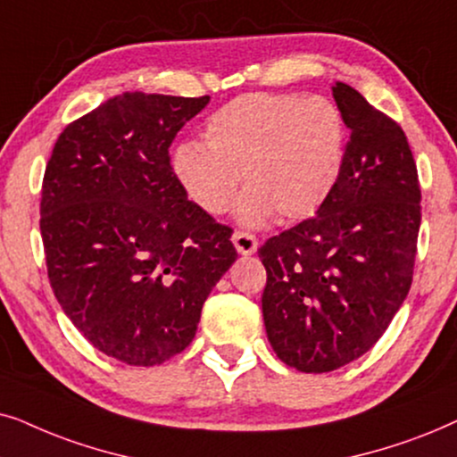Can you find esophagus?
<instances>
[{"mask_svg":"<svg viewBox=\"0 0 457 457\" xmlns=\"http://www.w3.org/2000/svg\"><path fill=\"white\" fill-rule=\"evenodd\" d=\"M232 242H234L236 251H238L240 254H245V257H248V254H254V251H257V246H259L257 238L248 232H236L232 236Z\"/></svg>","mask_w":457,"mask_h":457,"instance_id":"esophagus-1","label":"esophagus"}]
</instances>
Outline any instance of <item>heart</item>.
I'll return each instance as SVG.
<instances>
[{"label":"heart","instance_id":"b5f03b06","mask_svg":"<svg viewBox=\"0 0 457 457\" xmlns=\"http://www.w3.org/2000/svg\"><path fill=\"white\" fill-rule=\"evenodd\" d=\"M345 144L343 114L326 97L246 94L211 114L204 145L187 142L173 152V173L209 215L228 209L242 175V223L261 225L276 212L303 221L337 187Z\"/></svg>","mask_w":457,"mask_h":457}]
</instances>
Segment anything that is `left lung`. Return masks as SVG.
Instances as JSON below:
<instances>
[{"label":"left lung","mask_w":457,"mask_h":457,"mask_svg":"<svg viewBox=\"0 0 457 457\" xmlns=\"http://www.w3.org/2000/svg\"><path fill=\"white\" fill-rule=\"evenodd\" d=\"M332 96L351 137L326 204L259 248L263 321L286 366L332 372L378 343L411 286L420 181L401 127L360 91Z\"/></svg>","instance_id":"obj_1"}]
</instances>
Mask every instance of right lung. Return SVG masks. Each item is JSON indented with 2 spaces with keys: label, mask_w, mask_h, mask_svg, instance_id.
I'll return each mask as SVG.
<instances>
[{
  "label": "right lung",
  "mask_w": 457,
  "mask_h": 457,
  "mask_svg": "<svg viewBox=\"0 0 457 457\" xmlns=\"http://www.w3.org/2000/svg\"><path fill=\"white\" fill-rule=\"evenodd\" d=\"M211 97L127 91L60 133L41 186L52 290L108 357L158 366L192 343L212 286L238 253L198 209L169 145Z\"/></svg>",
  "instance_id": "right-lung-1"
}]
</instances>
